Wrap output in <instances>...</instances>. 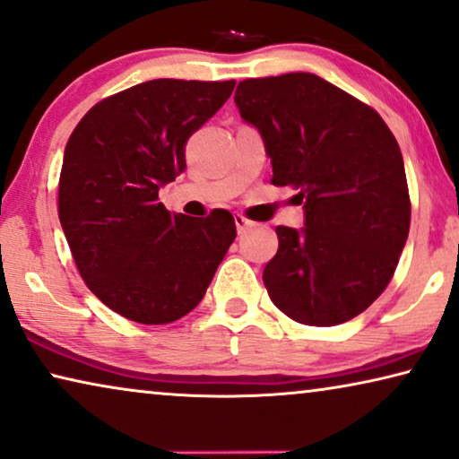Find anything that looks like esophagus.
<instances>
[{"label":"esophagus","mask_w":459,"mask_h":459,"mask_svg":"<svg viewBox=\"0 0 459 459\" xmlns=\"http://www.w3.org/2000/svg\"><path fill=\"white\" fill-rule=\"evenodd\" d=\"M234 221H236V230H238V234H244V231H248V230L252 228V225H255V223L248 221V219L242 217V215H236V217H234Z\"/></svg>","instance_id":"esophagus-1"}]
</instances>
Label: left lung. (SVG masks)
<instances>
[{
	"label": "left lung",
	"mask_w": 459,
	"mask_h": 459,
	"mask_svg": "<svg viewBox=\"0 0 459 459\" xmlns=\"http://www.w3.org/2000/svg\"><path fill=\"white\" fill-rule=\"evenodd\" d=\"M234 101L263 138L271 182L304 204V228L275 230L271 300L302 325L350 321L383 294L408 240L400 144L375 109L308 72L242 81Z\"/></svg>",
	"instance_id": "8db88e82"
}]
</instances>
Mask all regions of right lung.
<instances>
[{
    "mask_svg": "<svg viewBox=\"0 0 459 459\" xmlns=\"http://www.w3.org/2000/svg\"><path fill=\"white\" fill-rule=\"evenodd\" d=\"M236 82L159 78L103 99L72 132L59 223L89 290L143 325L174 323L203 300L236 238L230 211L169 213L159 190L186 169V143Z\"/></svg>",
    "mask_w": 459,
    "mask_h": 459,
    "instance_id": "add662e5",
    "label": "right lung"
}]
</instances>
